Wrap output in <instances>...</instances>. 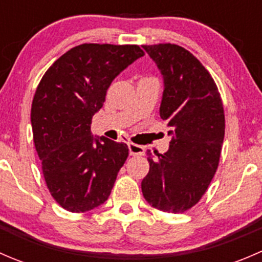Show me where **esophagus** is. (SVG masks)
<instances>
[{
	"instance_id": "esophagus-1",
	"label": "esophagus",
	"mask_w": 262,
	"mask_h": 262,
	"mask_svg": "<svg viewBox=\"0 0 262 262\" xmlns=\"http://www.w3.org/2000/svg\"><path fill=\"white\" fill-rule=\"evenodd\" d=\"M129 153L132 156H143L144 155V148L142 146H138V144L133 143V142H129L128 143Z\"/></svg>"
}]
</instances>
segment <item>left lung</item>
I'll list each match as a JSON object with an SVG mask.
<instances>
[{
	"instance_id": "obj_1",
	"label": "left lung",
	"mask_w": 262,
	"mask_h": 262,
	"mask_svg": "<svg viewBox=\"0 0 262 262\" xmlns=\"http://www.w3.org/2000/svg\"><path fill=\"white\" fill-rule=\"evenodd\" d=\"M163 76L160 115L172 136L166 153L148 150L144 199L167 213H184L207 191L221 158L226 119L207 68L189 50L170 43L143 46Z\"/></svg>"
}]
</instances>
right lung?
Instances as JSON below:
<instances>
[{
	"instance_id": "add662e5",
	"label": "right lung",
	"mask_w": 262,
	"mask_h": 262,
	"mask_svg": "<svg viewBox=\"0 0 262 262\" xmlns=\"http://www.w3.org/2000/svg\"><path fill=\"white\" fill-rule=\"evenodd\" d=\"M142 55L139 46L81 44L58 58L36 87L34 144L50 195L68 212L104 204L128 158L125 143L95 138L91 121L113 80Z\"/></svg>"
}]
</instances>
